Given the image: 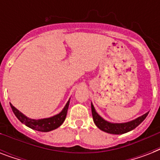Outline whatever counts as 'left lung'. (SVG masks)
<instances>
[{
  "label": "left lung",
  "mask_w": 160,
  "mask_h": 160,
  "mask_svg": "<svg viewBox=\"0 0 160 160\" xmlns=\"http://www.w3.org/2000/svg\"><path fill=\"white\" fill-rule=\"evenodd\" d=\"M91 111H92V116L95 125L104 132H106L108 134H125L127 132H129L135 129L138 125L141 124L146 118L149 112H147L141 116L138 117L135 119H133L131 121L124 122V123H111L103 119L100 114H98L95 110V107L91 103Z\"/></svg>",
  "instance_id": "1"
}]
</instances>
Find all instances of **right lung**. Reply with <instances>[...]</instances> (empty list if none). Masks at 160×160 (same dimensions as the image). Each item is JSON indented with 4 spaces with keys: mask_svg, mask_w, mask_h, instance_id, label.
<instances>
[{
    "mask_svg": "<svg viewBox=\"0 0 160 160\" xmlns=\"http://www.w3.org/2000/svg\"><path fill=\"white\" fill-rule=\"evenodd\" d=\"M11 105L12 111L16 116V118L20 120V121L26 125L29 128L32 129L37 130V131L41 132H49L54 129H57L58 127H60L63 124V122L65 121V117L67 114V110L70 105V100H68L66 105H65L64 109L59 113V114L53 115V116L49 117V118H44V119H31L29 117L26 116L23 113H21L20 110L16 109V107Z\"/></svg>",
    "mask_w": 160,
    "mask_h": 160,
    "instance_id": "add662e5",
    "label": "right lung"
}]
</instances>
